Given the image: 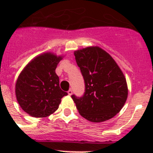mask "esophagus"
Segmentation results:
<instances>
[{
  "label": "esophagus",
  "instance_id": "obj_1",
  "mask_svg": "<svg viewBox=\"0 0 153 153\" xmlns=\"http://www.w3.org/2000/svg\"><path fill=\"white\" fill-rule=\"evenodd\" d=\"M67 93H68L69 95L71 96V95H72V93H73V90H71V89H70V90H68V92H67Z\"/></svg>",
  "mask_w": 153,
  "mask_h": 153
}]
</instances>
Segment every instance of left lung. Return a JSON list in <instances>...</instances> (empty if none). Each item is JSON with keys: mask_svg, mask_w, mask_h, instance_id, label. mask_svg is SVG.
Here are the masks:
<instances>
[{"mask_svg": "<svg viewBox=\"0 0 153 153\" xmlns=\"http://www.w3.org/2000/svg\"><path fill=\"white\" fill-rule=\"evenodd\" d=\"M74 56L85 82L84 95L72 96L79 114L93 123L113 118L128 97L123 71L106 51L97 46L74 51Z\"/></svg>", "mask_w": 153, "mask_h": 153, "instance_id": "8db88e82", "label": "left lung"}]
</instances>
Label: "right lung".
Wrapping results in <instances>:
<instances>
[{"label":"right lung","instance_id":"right-lung-1","mask_svg":"<svg viewBox=\"0 0 153 153\" xmlns=\"http://www.w3.org/2000/svg\"><path fill=\"white\" fill-rule=\"evenodd\" d=\"M63 56L44 53L30 61L19 75L15 85L16 98L21 109L36 118L53 114L61 99L67 95L60 89L56 70Z\"/></svg>","mask_w":153,"mask_h":153}]
</instances>
